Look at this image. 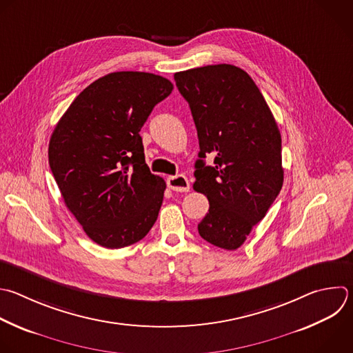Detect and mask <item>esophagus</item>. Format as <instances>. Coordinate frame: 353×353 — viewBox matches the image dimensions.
<instances>
[{"mask_svg": "<svg viewBox=\"0 0 353 353\" xmlns=\"http://www.w3.org/2000/svg\"><path fill=\"white\" fill-rule=\"evenodd\" d=\"M168 187L177 192H185L190 190V183L184 174H177L168 177Z\"/></svg>", "mask_w": 353, "mask_h": 353, "instance_id": "1", "label": "esophagus"}]
</instances>
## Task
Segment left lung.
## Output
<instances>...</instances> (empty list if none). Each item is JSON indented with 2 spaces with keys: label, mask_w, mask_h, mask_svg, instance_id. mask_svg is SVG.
Instances as JSON below:
<instances>
[{
  "label": "left lung",
  "mask_w": 353,
  "mask_h": 353,
  "mask_svg": "<svg viewBox=\"0 0 353 353\" xmlns=\"http://www.w3.org/2000/svg\"><path fill=\"white\" fill-rule=\"evenodd\" d=\"M174 80L199 140L194 190L209 201L198 232L205 241L234 251L283 187L279 126L255 81L237 66L208 65L174 73ZM208 153L215 157L213 167L203 162Z\"/></svg>",
  "instance_id": "8db88e82"
}]
</instances>
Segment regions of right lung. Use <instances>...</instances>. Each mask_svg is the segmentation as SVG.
<instances>
[{
    "label": "right lung",
    "instance_id": "add662e5",
    "mask_svg": "<svg viewBox=\"0 0 353 353\" xmlns=\"http://www.w3.org/2000/svg\"><path fill=\"white\" fill-rule=\"evenodd\" d=\"M172 90L154 73H109L74 98L52 132L54 179L68 209L101 247H129L158 219L166 183L150 172L140 130Z\"/></svg>",
    "mask_w": 353,
    "mask_h": 353
}]
</instances>
